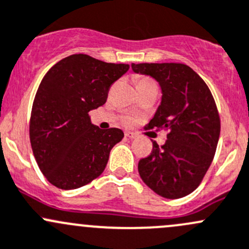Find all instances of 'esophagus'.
<instances>
[{
	"mask_svg": "<svg viewBox=\"0 0 249 249\" xmlns=\"http://www.w3.org/2000/svg\"><path fill=\"white\" fill-rule=\"evenodd\" d=\"M125 136L129 138H131V140H136V138H138V135L136 132H131V131H126L125 132Z\"/></svg>",
	"mask_w": 249,
	"mask_h": 249,
	"instance_id": "esophagus-1",
	"label": "esophagus"
}]
</instances>
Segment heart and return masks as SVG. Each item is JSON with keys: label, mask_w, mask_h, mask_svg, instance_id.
<instances>
[{"label": "heart", "mask_w": 249, "mask_h": 249, "mask_svg": "<svg viewBox=\"0 0 249 249\" xmlns=\"http://www.w3.org/2000/svg\"><path fill=\"white\" fill-rule=\"evenodd\" d=\"M146 82H151V81L148 80V78H140V80H138V82H137V86L138 85H143V83H146ZM125 122L130 123V122H131V119H130V118H126V119H125Z\"/></svg>", "instance_id": "1"}]
</instances>
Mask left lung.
<instances>
[{
    "mask_svg": "<svg viewBox=\"0 0 249 249\" xmlns=\"http://www.w3.org/2000/svg\"><path fill=\"white\" fill-rule=\"evenodd\" d=\"M136 74L155 78L161 104L145 129L167 130V141L153 142L138 173L149 188L168 199L196 190L208 172L218 143L221 122L213 96L197 72L181 63H132Z\"/></svg>",
    "mask_w": 249,
    "mask_h": 249,
    "instance_id": "1",
    "label": "left lung"
}]
</instances>
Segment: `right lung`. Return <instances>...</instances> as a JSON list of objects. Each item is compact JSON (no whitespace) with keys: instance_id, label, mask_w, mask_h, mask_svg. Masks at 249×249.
<instances>
[{"instance_id":"obj_1","label":"right lung","mask_w":249,"mask_h":249,"mask_svg":"<svg viewBox=\"0 0 249 249\" xmlns=\"http://www.w3.org/2000/svg\"><path fill=\"white\" fill-rule=\"evenodd\" d=\"M129 68L78 53L56 63L41 80L31 113L30 140L39 168L53 186L75 190L104 172L109 151L124 132L99 129L88 112L106 103L112 83Z\"/></svg>"}]
</instances>
